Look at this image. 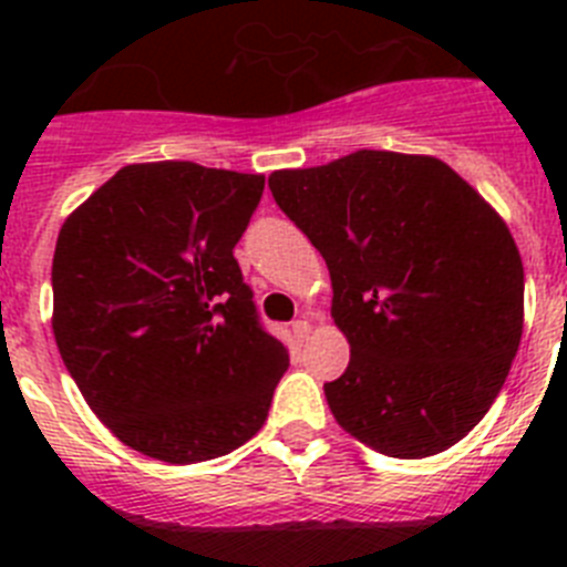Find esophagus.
<instances>
[{
	"label": "esophagus",
	"instance_id": "obj_1",
	"mask_svg": "<svg viewBox=\"0 0 567 567\" xmlns=\"http://www.w3.org/2000/svg\"><path fill=\"white\" fill-rule=\"evenodd\" d=\"M292 332H295V338H298V340H307L309 332H312V327H309L307 318H300V320H295V323H292Z\"/></svg>",
	"mask_w": 567,
	"mask_h": 567
}]
</instances>
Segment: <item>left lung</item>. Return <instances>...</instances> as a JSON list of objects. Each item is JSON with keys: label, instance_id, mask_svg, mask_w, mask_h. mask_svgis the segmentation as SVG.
<instances>
[{"label": "left lung", "instance_id": "obj_1", "mask_svg": "<svg viewBox=\"0 0 567 567\" xmlns=\"http://www.w3.org/2000/svg\"><path fill=\"white\" fill-rule=\"evenodd\" d=\"M269 189L327 260L352 346L323 385L334 420L389 457L452 449L497 400L523 338V260L503 218L432 155L358 150L278 169Z\"/></svg>", "mask_w": 567, "mask_h": 567}]
</instances>
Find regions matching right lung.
Returning a JSON list of instances; mask_svg holds the SVG:
<instances>
[{"label":"right lung","instance_id":"right-lung-1","mask_svg":"<svg viewBox=\"0 0 567 567\" xmlns=\"http://www.w3.org/2000/svg\"><path fill=\"white\" fill-rule=\"evenodd\" d=\"M260 195L264 175L130 164L59 233V352L96 417L135 452L204 463L267 420L289 354L233 255Z\"/></svg>","mask_w":567,"mask_h":567}]
</instances>
